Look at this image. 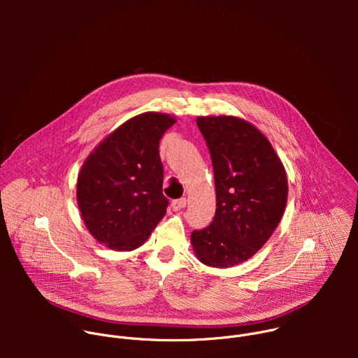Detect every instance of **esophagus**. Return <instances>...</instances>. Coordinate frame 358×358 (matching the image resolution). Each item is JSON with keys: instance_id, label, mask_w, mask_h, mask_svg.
<instances>
[{"instance_id": "obj_1", "label": "esophagus", "mask_w": 358, "mask_h": 358, "mask_svg": "<svg viewBox=\"0 0 358 358\" xmlns=\"http://www.w3.org/2000/svg\"><path fill=\"white\" fill-rule=\"evenodd\" d=\"M185 206H187V199H185V198L174 199V201L171 202V208H173V211H180V210L185 208Z\"/></svg>"}]
</instances>
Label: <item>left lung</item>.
I'll use <instances>...</instances> for the list:
<instances>
[{
	"mask_svg": "<svg viewBox=\"0 0 358 358\" xmlns=\"http://www.w3.org/2000/svg\"><path fill=\"white\" fill-rule=\"evenodd\" d=\"M196 126L211 152L217 210L192 231L199 262L232 268L257 253L279 225L287 201L285 167L265 134L235 116H199Z\"/></svg>",
	"mask_w": 358,
	"mask_h": 358,
	"instance_id": "left-lung-1",
	"label": "left lung"
}]
</instances>
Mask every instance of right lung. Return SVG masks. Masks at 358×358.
Wrapping results in <instances>:
<instances>
[{
	"label": "right lung",
	"mask_w": 358,
	"mask_h": 358,
	"mask_svg": "<svg viewBox=\"0 0 358 358\" xmlns=\"http://www.w3.org/2000/svg\"><path fill=\"white\" fill-rule=\"evenodd\" d=\"M176 117L145 112L101 140L85 160L76 199L90 235L113 250L141 246L163 220L164 170L159 155L163 134Z\"/></svg>",
	"instance_id": "add662e5"
}]
</instances>
